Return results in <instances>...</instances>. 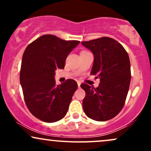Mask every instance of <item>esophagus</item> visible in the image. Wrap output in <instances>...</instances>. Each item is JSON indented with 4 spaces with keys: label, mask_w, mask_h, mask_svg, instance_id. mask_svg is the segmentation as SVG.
<instances>
[{
    "label": "esophagus",
    "mask_w": 151,
    "mask_h": 151,
    "mask_svg": "<svg viewBox=\"0 0 151 151\" xmlns=\"http://www.w3.org/2000/svg\"><path fill=\"white\" fill-rule=\"evenodd\" d=\"M77 84H78V86H79V87H80V85H81V83L79 82V81H78L77 82Z\"/></svg>",
    "instance_id": "obj_1"
}]
</instances>
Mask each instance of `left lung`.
I'll use <instances>...</instances> for the list:
<instances>
[{"mask_svg":"<svg viewBox=\"0 0 151 151\" xmlns=\"http://www.w3.org/2000/svg\"><path fill=\"white\" fill-rule=\"evenodd\" d=\"M91 50L94 60L91 74L99 78L98 87L81 84L86 96L82 106L88 117L105 121L115 117L124 107L131 82L129 55L119 42L103 37L81 42Z\"/></svg>","mask_w":151,"mask_h":151,"instance_id":"left-lung-1","label":"left lung"}]
</instances>
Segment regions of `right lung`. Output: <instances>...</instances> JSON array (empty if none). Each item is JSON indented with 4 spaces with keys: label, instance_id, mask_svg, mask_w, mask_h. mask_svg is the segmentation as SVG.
Here are the masks:
<instances>
[{
    "label": "right lung",
    "instance_id": "1",
    "mask_svg": "<svg viewBox=\"0 0 151 151\" xmlns=\"http://www.w3.org/2000/svg\"><path fill=\"white\" fill-rule=\"evenodd\" d=\"M79 42L45 35L26 47L20 81L27 108L40 120L56 122L67 114L78 86L73 79L56 85L55 70L65 68L67 56Z\"/></svg>",
    "mask_w": 151,
    "mask_h": 151
}]
</instances>
